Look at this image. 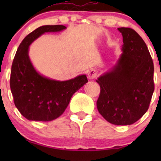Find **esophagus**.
I'll use <instances>...</instances> for the list:
<instances>
[{
  "mask_svg": "<svg viewBox=\"0 0 161 161\" xmlns=\"http://www.w3.org/2000/svg\"><path fill=\"white\" fill-rule=\"evenodd\" d=\"M87 75H88V78L90 79H93L97 77V71L95 69H90L87 71Z\"/></svg>",
  "mask_w": 161,
  "mask_h": 161,
  "instance_id": "esophagus-1",
  "label": "esophagus"
}]
</instances>
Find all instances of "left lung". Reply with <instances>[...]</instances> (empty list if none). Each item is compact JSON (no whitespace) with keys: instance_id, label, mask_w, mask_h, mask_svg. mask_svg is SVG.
I'll use <instances>...</instances> for the list:
<instances>
[{"instance_id":"8db88e82","label":"left lung","mask_w":161,"mask_h":161,"mask_svg":"<svg viewBox=\"0 0 161 161\" xmlns=\"http://www.w3.org/2000/svg\"><path fill=\"white\" fill-rule=\"evenodd\" d=\"M122 53L116 64L97 79L99 113L117 125H129L147 111L154 91L153 62L147 44L130 28H118Z\"/></svg>"}]
</instances>
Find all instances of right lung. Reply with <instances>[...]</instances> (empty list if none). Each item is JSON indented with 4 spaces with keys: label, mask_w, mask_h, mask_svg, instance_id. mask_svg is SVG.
<instances>
[{
    "label": "right lung",
    "mask_w": 161,
    "mask_h": 161,
    "mask_svg": "<svg viewBox=\"0 0 161 161\" xmlns=\"http://www.w3.org/2000/svg\"><path fill=\"white\" fill-rule=\"evenodd\" d=\"M64 25H43L32 31L19 45L12 62L10 87L14 103L22 116L30 121H50L61 116L73 94L88 79L81 75L67 81H58L42 75L29 57L30 44L45 32H61Z\"/></svg>",
    "instance_id": "obj_1"
}]
</instances>
